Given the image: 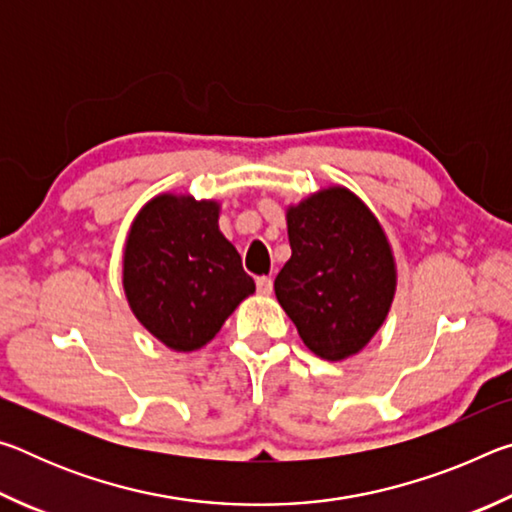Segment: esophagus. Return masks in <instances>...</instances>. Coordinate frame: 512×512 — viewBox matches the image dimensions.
<instances>
[{"instance_id":"obj_1","label":"esophagus","mask_w":512,"mask_h":512,"mask_svg":"<svg viewBox=\"0 0 512 512\" xmlns=\"http://www.w3.org/2000/svg\"><path fill=\"white\" fill-rule=\"evenodd\" d=\"M257 291L262 293V296H268V293L273 291V280H271V275H262V277H257Z\"/></svg>"}]
</instances>
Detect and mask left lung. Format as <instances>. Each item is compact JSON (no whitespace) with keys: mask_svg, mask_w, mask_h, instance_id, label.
I'll list each match as a JSON object with an SVG mask.
<instances>
[{"mask_svg":"<svg viewBox=\"0 0 512 512\" xmlns=\"http://www.w3.org/2000/svg\"><path fill=\"white\" fill-rule=\"evenodd\" d=\"M287 225L291 259L275 277L277 302L311 352L348 359L375 336L395 296L384 230L345 187L289 207Z\"/></svg>","mask_w":512,"mask_h":512,"instance_id":"1","label":"left lung"}]
</instances>
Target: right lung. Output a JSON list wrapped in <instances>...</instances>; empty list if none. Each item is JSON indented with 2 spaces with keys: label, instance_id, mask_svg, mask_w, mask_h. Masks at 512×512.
Returning a JSON list of instances; mask_svg holds the SVG:
<instances>
[{
  "label": "right lung",
  "instance_id": "1",
  "mask_svg": "<svg viewBox=\"0 0 512 512\" xmlns=\"http://www.w3.org/2000/svg\"><path fill=\"white\" fill-rule=\"evenodd\" d=\"M124 289L137 320L167 348L212 341L255 282L219 230V203L162 194L135 216L124 250Z\"/></svg>",
  "mask_w": 512,
  "mask_h": 512
}]
</instances>
